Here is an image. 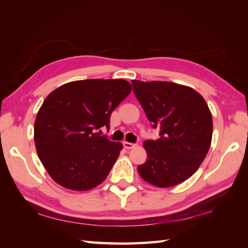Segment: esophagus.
Wrapping results in <instances>:
<instances>
[{
	"instance_id": "obj_1",
	"label": "esophagus",
	"mask_w": 248,
	"mask_h": 248,
	"mask_svg": "<svg viewBox=\"0 0 248 248\" xmlns=\"http://www.w3.org/2000/svg\"><path fill=\"white\" fill-rule=\"evenodd\" d=\"M124 147L127 149H132L135 147V144L132 143H129V141H124Z\"/></svg>"
}]
</instances>
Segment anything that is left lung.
Instances as JSON below:
<instances>
[{"mask_svg":"<svg viewBox=\"0 0 248 248\" xmlns=\"http://www.w3.org/2000/svg\"><path fill=\"white\" fill-rule=\"evenodd\" d=\"M133 93L160 138L147 140L148 159L138 167L140 177L157 187L186 181L207 155L211 145L212 115L193 88L164 81H132Z\"/></svg>","mask_w":248,"mask_h":248,"instance_id":"8db88e82","label":"left lung"}]
</instances>
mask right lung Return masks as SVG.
Masks as SVG:
<instances>
[{
  "mask_svg": "<svg viewBox=\"0 0 248 248\" xmlns=\"http://www.w3.org/2000/svg\"><path fill=\"white\" fill-rule=\"evenodd\" d=\"M132 86L121 80L67 83L46 98L34 125L37 154L52 179L73 191H87L108 177L123 149L101 135L113 110Z\"/></svg>",
  "mask_w": 248,
  "mask_h": 248,
  "instance_id": "right-lung-1",
  "label": "right lung"
}]
</instances>
